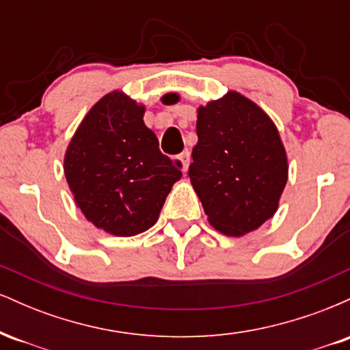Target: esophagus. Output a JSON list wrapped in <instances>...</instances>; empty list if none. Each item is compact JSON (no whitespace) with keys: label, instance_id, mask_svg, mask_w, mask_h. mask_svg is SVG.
<instances>
[{"label":"esophagus","instance_id":"esophagus-1","mask_svg":"<svg viewBox=\"0 0 350 350\" xmlns=\"http://www.w3.org/2000/svg\"><path fill=\"white\" fill-rule=\"evenodd\" d=\"M178 159H179V163H180V170L187 171L189 163H191V154H189V151L180 152V154L178 156Z\"/></svg>","mask_w":350,"mask_h":350}]
</instances>
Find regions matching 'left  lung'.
Returning a JSON list of instances; mask_svg holds the SVG:
<instances>
[{
	"label": "left lung",
	"mask_w": 350,
	"mask_h": 350,
	"mask_svg": "<svg viewBox=\"0 0 350 350\" xmlns=\"http://www.w3.org/2000/svg\"><path fill=\"white\" fill-rule=\"evenodd\" d=\"M189 179L208 224L228 237L262 227L278 211L288 158L276 124L239 92L198 108Z\"/></svg>",
	"instance_id": "obj_1"
}]
</instances>
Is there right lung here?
Instances as JSON below:
<instances>
[{"label": "right lung", "mask_w": 350, "mask_h": 350, "mask_svg": "<svg viewBox=\"0 0 350 350\" xmlns=\"http://www.w3.org/2000/svg\"><path fill=\"white\" fill-rule=\"evenodd\" d=\"M144 110L124 92H110L83 116L64 156L75 204L110 235L133 237L154 226L183 176L180 164L159 151Z\"/></svg>", "instance_id": "1"}]
</instances>
